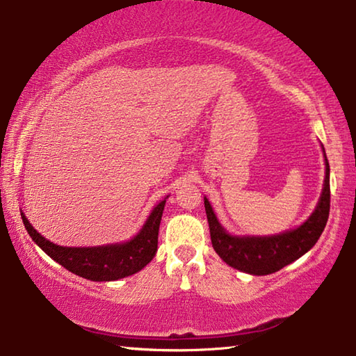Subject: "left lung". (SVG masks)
<instances>
[{"instance_id":"1","label":"left lung","mask_w":356,"mask_h":356,"mask_svg":"<svg viewBox=\"0 0 356 356\" xmlns=\"http://www.w3.org/2000/svg\"><path fill=\"white\" fill-rule=\"evenodd\" d=\"M325 152V149H323ZM325 184L317 207L301 227L274 236H231L218 223L204 198L213 250L231 268L253 275L277 273L315 245L330 217V163L325 155Z\"/></svg>"}]
</instances>
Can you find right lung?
Instances as JSON below:
<instances>
[{"mask_svg":"<svg viewBox=\"0 0 356 356\" xmlns=\"http://www.w3.org/2000/svg\"><path fill=\"white\" fill-rule=\"evenodd\" d=\"M165 202L166 198L158 202L149 218L145 220L143 229L131 241L99 247L56 245L31 227L24 212H22V220L31 239L61 266L83 279L111 282L136 274L138 270L147 266L155 257L158 249V229H160Z\"/></svg>","mask_w":356,"mask_h":356,"instance_id":"1","label":"right lung"}]
</instances>
